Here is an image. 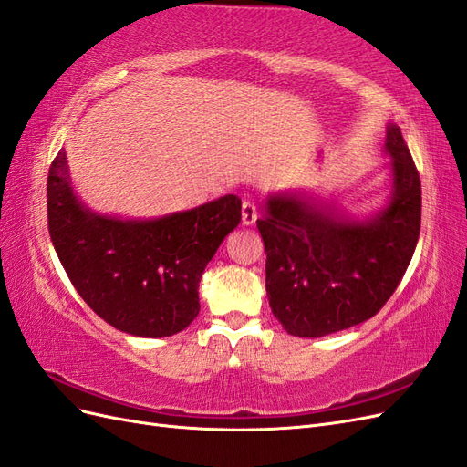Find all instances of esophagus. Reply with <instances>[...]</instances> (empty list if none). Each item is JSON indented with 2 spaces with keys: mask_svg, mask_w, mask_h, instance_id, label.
I'll list each match as a JSON object with an SVG mask.
<instances>
[{
  "mask_svg": "<svg viewBox=\"0 0 467 467\" xmlns=\"http://www.w3.org/2000/svg\"><path fill=\"white\" fill-rule=\"evenodd\" d=\"M241 217H243V224H244V226H252V224H254L256 219H258L256 205L250 203V202H244V203H243V209H241Z\"/></svg>",
  "mask_w": 467,
  "mask_h": 467,
  "instance_id": "1",
  "label": "esophagus"
}]
</instances>
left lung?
Segmentation results:
<instances>
[{"label":"left lung","instance_id":"8db88e82","mask_svg":"<svg viewBox=\"0 0 467 467\" xmlns=\"http://www.w3.org/2000/svg\"><path fill=\"white\" fill-rule=\"evenodd\" d=\"M383 152L389 195L368 215L307 190L262 197L265 291L289 335L321 338L364 323L401 282L420 233V178L395 123L385 127Z\"/></svg>","mask_w":467,"mask_h":467}]
</instances>
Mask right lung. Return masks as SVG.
I'll return each mask as SVG.
<instances>
[{
  "mask_svg": "<svg viewBox=\"0 0 467 467\" xmlns=\"http://www.w3.org/2000/svg\"><path fill=\"white\" fill-rule=\"evenodd\" d=\"M47 209L50 241L79 297L105 323L142 338L192 325L207 264L241 223V199L231 193L150 219L93 211L74 190L64 149L48 171Z\"/></svg>",
  "mask_w": 467,
  "mask_h": 467,
  "instance_id": "obj_1",
  "label": "right lung"
}]
</instances>
